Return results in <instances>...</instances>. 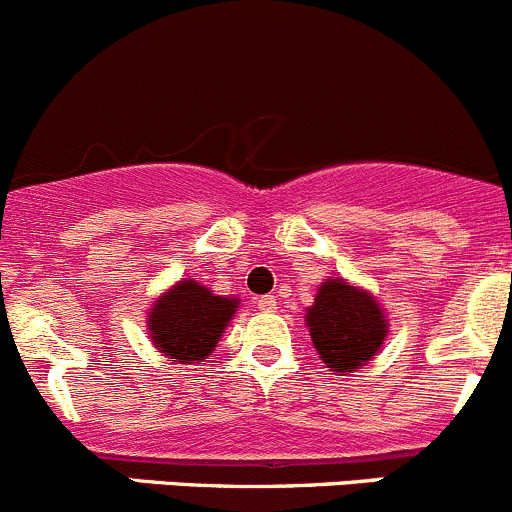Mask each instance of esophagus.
Listing matches in <instances>:
<instances>
[{
	"label": "esophagus",
	"mask_w": 512,
	"mask_h": 512,
	"mask_svg": "<svg viewBox=\"0 0 512 512\" xmlns=\"http://www.w3.org/2000/svg\"><path fill=\"white\" fill-rule=\"evenodd\" d=\"M256 306H259L261 311H276L279 309V301H276L274 296H259V299H256Z\"/></svg>",
	"instance_id": "esophagus-1"
}]
</instances>
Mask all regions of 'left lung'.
Returning a JSON list of instances; mask_svg holds the SVG:
<instances>
[{"instance_id":"8db88e82","label":"left lung","mask_w":512,"mask_h":512,"mask_svg":"<svg viewBox=\"0 0 512 512\" xmlns=\"http://www.w3.org/2000/svg\"><path fill=\"white\" fill-rule=\"evenodd\" d=\"M306 321L316 352L332 372H354L367 364L387 337V319L377 301L344 279L319 286Z\"/></svg>"}]
</instances>
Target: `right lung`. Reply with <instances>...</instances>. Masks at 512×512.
<instances>
[{"label": "right lung", "instance_id": "1", "mask_svg": "<svg viewBox=\"0 0 512 512\" xmlns=\"http://www.w3.org/2000/svg\"><path fill=\"white\" fill-rule=\"evenodd\" d=\"M236 309V299L213 296L196 281H180L150 309V337L170 362H201L213 352Z\"/></svg>", "mask_w": 512, "mask_h": 512}]
</instances>
